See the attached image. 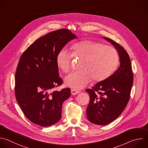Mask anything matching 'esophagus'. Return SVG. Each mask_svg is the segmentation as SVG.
I'll use <instances>...</instances> for the list:
<instances>
[{
    "label": "esophagus",
    "instance_id": "esophagus-1",
    "mask_svg": "<svg viewBox=\"0 0 148 148\" xmlns=\"http://www.w3.org/2000/svg\"><path fill=\"white\" fill-rule=\"evenodd\" d=\"M79 92H80L79 91L76 90L75 89H71V94H72L73 95H75L79 93Z\"/></svg>",
    "mask_w": 148,
    "mask_h": 148
}]
</instances>
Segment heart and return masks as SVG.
Segmentation results:
<instances>
[{"label": "heart", "instance_id": "heart-1", "mask_svg": "<svg viewBox=\"0 0 148 148\" xmlns=\"http://www.w3.org/2000/svg\"><path fill=\"white\" fill-rule=\"evenodd\" d=\"M72 55L64 49L56 56V65L64 73L71 67L72 56L82 58L79 71L65 78L66 85L74 89L86 86L92 79L93 82L103 81L110 77L119 64V55L115 49L102 43L84 40L74 43L71 47Z\"/></svg>", "mask_w": 148, "mask_h": 148}]
</instances>
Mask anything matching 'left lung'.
Masks as SVG:
<instances>
[{
  "label": "left lung",
  "mask_w": 148,
  "mask_h": 148,
  "mask_svg": "<svg viewBox=\"0 0 148 148\" xmlns=\"http://www.w3.org/2000/svg\"><path fill=\"white\" fill-rule=\"evenodd\" d=\"M103 38L117 50L120 67L108 79L85 90L90 96L86 109L87 119L92 123L104 125L116 120L125 109L130 99L134 77L130 58L126 51L111 39Z\"/></svg>",
  "instance_id": "obj_1"
}]
</instances>
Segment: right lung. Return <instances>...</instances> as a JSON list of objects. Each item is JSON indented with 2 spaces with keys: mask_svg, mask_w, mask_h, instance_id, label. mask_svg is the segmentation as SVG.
<instances>
[{
  "mask_svg": "<svg viewBox=\"0 0 148 148\" xmlns=\"http://www.w3.org/2000/svg\"><path fill=\"white\" fill-rule=\"evenodd\" d=\"M77 37L67 29L49 32L32 43L20 59L15 75L16 100L25 117L35 124L51 126L61 119L63 103L71 91H53L63 82L56 59L63 47Z\"/></svg>",
  "mask_w": 148,
  "mask_h": 148,
  "instance_id": "add662e5",
  "label": "right lung"
}]
</instances>
